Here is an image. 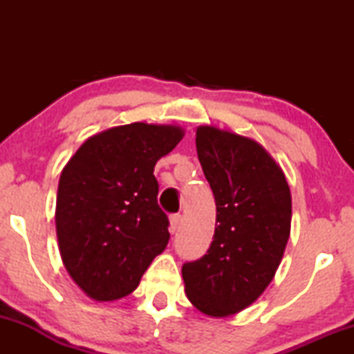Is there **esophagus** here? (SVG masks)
I'll return each instance as SVG.
<instances>
[{
    "label": "esophagus",
    "instance_id": "1",
    "mask_svg": "<svg viewBox=\"0 0 354 354\" xmlns=\"http://www.w3.org/2000/svg\"><path fill=\"white\" fill-rule=\"evenodd\" d=\"M180 225H181V214H171V216H169V231L174 233V231L180 228Z\"/></svg>",
    "mask_w": 354,
    "mask_h": 354
}]
</instances>
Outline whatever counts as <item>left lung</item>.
<instances>
[{
    "label": "left lung",
    "instance_id": "8db88e82",
    "mask_svg": "<svg viewBox=\"0 0 354 354\" xmlns=\"http://www.w3.org/2000/svg\"><path fill=\"white\" fill-rule=\"evenodd\" d=\"M198 160L216 201L209 250L181 268L196 310L225 318L261 296L281 263L291 230V193L283 169L251 138L196 129Z\"/></svg>",
    "mask_w": 354,
    "mask_h": 354
}]
</instances>
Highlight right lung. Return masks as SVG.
<instances>
[{"mask_svg": "<svg viewBox=\"0 0 354 354\" xmlns=\"http://www.w3.org/2000/svg\"><path fill=\"white\" fill-rule=\"evenodd\" d=\"M185 136L180 126L131 123L88 138L59 176L56 234L61 259L96 301L133 293L168 245L154 165Z\"/></svg>", "mask_w": 354, "mask_h": 354, "instance_id": "1", "label": "right lung"}]
</instances>
